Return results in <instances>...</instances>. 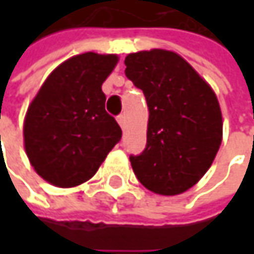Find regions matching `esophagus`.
<instances>
[{
	"label": "esophagus",
	"instance_id": "34e87169",
	"mask_svg": "<svg viewBox=\"0 0 254 254\" xmlns=\"http://www.w3.org/2000/svg\"><path fill=\"white\" fill-rule=\"evenodd\" d=\"M118 124L121 125V127H125V125H127V116L125 115L118 116Z\"/></svg>",
	"mask_w": 254,
	"mask_h": 254
}]
</instances>
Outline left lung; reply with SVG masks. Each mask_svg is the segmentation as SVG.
<instances>
[{
	"mask_svg": "<svg viewBox=\"0 0 254 254\" xmlns=\"http://www.w3.org/2000/svg\"><path fill=\"white\" fill-rule=\"evenodd\" d=\"M125 73L148 106L147 147L130 156L138 181L178 195L212 166L222 142V112L212 86L179 54L153 48L127 54Z\"/></svg>",
	"mask_w": 254,
	"mask_h": 254,
	"instance_id": "obj_1",
	"label": "left lung"
}]
</instances>
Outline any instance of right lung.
Masks as SVG:
<instances>
[{"label": "right lung", "mask_w": 254, "mask_h": 254, "mask_svg": "<svg viewBox=\"0 0 254 254\" xmlns=\"http://www.w3.org/2000/svg\"><path fill=\"white\" fill-rule=\"evenodd\" d=\"M118 62L116 54L73 56L48 75L30 101L25 151L35 172L51 185L72 188L86 182L122 138L101 91Z\"/></svg>", "instance_id": "add662e5"}]
</instances>
